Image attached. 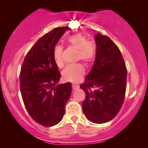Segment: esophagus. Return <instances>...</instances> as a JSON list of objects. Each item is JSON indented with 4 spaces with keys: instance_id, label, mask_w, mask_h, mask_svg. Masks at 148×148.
I'll return each instance as SVG.
<instances>
[{
    "instance_id": "obj_1",
    "label": "esophagus",
    "mask_w": 148,
    "mask_h": 148,
    "mask_svg": "<svg viewBox=\"0 0 148 148\" xmlns=\"http://www.w3.org/2000/svg\"><path fill=\"white\" fill-rule=\"evenodd\" d=\"M72 88L74 90H77L79 88V85L77 84H72Z\"/></svg>"
}]
</instances>
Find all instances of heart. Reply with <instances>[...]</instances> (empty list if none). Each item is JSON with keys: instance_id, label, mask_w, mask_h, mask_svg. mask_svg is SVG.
Listing matches in <instances>:
<instances>
[{"instance_id": "obj_1", "label": "heart", "mask_w": 148, "mask_h": 148, "mask_svg": "<svg viewBox=\"0 0 148 148\" xmlns=\"http://www.w3.org/2000/svg\"><path fill=\"white\" fill-rule=\"evenodd\" d=\"M67 43L69 47L77 50L76 60H83L86 64L92 63L95 60L97 54V47L93 41H88V38L81 33L69 36ZM53 57L55 63L58 67H62L64 62L62 60V48L60 46L54 47ZM85 68L81 63L68 65L62 71V79L66 81L77 83L84 77Z\"/></svg>"}]
</instances>
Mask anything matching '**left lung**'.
<instances>
[{
    "mask_svg": "<svg viewBox=\"0 0 148 148\" xmlns=\"http://www.w3.org/2000/svg\"><path fill=\"white\" fill-rule=\"evenodd\" d=\"M95 40V60L80 88L86 93L82 103L86 117L92 123L102 124L114 118L121 108L127 71L120 49L109 37L98 33ZM91 87L95 90L92 91Z\"/></svg>",
    "mask_w": 148,
    "mask_h": 148,
    "instance_id": "left-lung-1",
    "label": "left lung"
}]
</instances>
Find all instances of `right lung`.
Returning a JSON list of instances; mask_svg holds the SVG:
<instances>
[{"label":"right lung","mask_w":148,"mask_h":148,"mask_svg":"<svg viewBox=\"0 0 148 148\" xmlns=\"http://www.w3.org/2000/svg\"><path fill=\"white\" fill-rule=\"evenodd\" d=\"M69 27L56 28L39 39L23 60L19 75L20 90L31 118L45 127L61 121L72 92L69 82L59 84L60 74L53 57L56 45Z\"/></svg>","instance_id":"right-lung-1"}]
</instances>
